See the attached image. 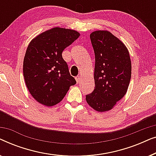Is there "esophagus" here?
Segmentation results:
<instances>
[{
    "label": "esophagus",
    "instance_id": "obj_1",
    "mask_svg": "<svg viewBox=\"0 0 156 156\" xmlns=\"http://www.w3.org/2000/svg\"><path fill=\"white\" fill-rule=\"evenodd\" d=\"M80 79H81L80 76H76V77H75V80H76V82H77V83L80 82Z\"/></svg>",
    "mask_w": 156,
    "mask_h": 156
}]
</instances>
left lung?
<instances>
[{"label":"left lung","mask_w":156,"mask_h":156,"mask_svg":"<svg viewBox=\"0 0 156 156\" xmlns=\"http://www.w3.org/2000/svg\"><path fill=\"white\" fill-rule=\"evenodd\" d=\"M95 54V87L86 95L87 104L99 112L108 111L124 97L131 76V62L126 47L106 30L90 35Z\"/></svg>","instance_id":"1"}]
</instances>
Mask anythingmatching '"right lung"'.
<instances>
[{
  "instance_id": "obj_1",
  "label": "right lung",
  "mask_w": 156,
  "mask_h": 156,
  "mask_svg": "<svg viewBox=\"0 0 156 156\" xmlns=\"http://www.w3.org/2000/svg\"><path fill=\"white\" fill-rule=\"evenodd\" d=\"M80 35L73 30L54 27L30 42L23 61V75L30 93L39 103L47 106L58 104L69 87L76 83L62 53Z\"/></svg>"
}]
</instances>
